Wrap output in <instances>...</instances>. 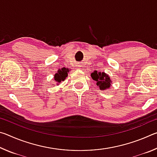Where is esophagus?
Wrapping results in <instances>:
<instances>
[{"label": "esophagus", "mask_w": 157, "mask_h": 157, "mask_svg": "<svg viewBox=\"0 0 157 157\" xmlns=\"http://www.w3.org/2000/svg\"><path fill=\"white\" fill-rule=\"evenodd\" d=\"M78 66V67H81V66H79V65H78V66Z\"/></svg>", "instance_id": "1"}]
</instances>
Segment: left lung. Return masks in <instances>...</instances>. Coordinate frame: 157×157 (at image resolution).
<instances>
[{"mask_svg": "<svg viewBox=\"0 0 157 157\" xmlns=\"http://www.w3.org/2000/svg\"><path fill=\"white\" fill-rule=\"evenodd\" d=\"M91 78L94 80L96 81V84L100 90H105L110 88L111 84L112 83L110 79L109 76L107 75L105 72L98 73L95 71L91 73Z\"/></svg>", "mask_w": 157, "mask_h": 157, "instance_id": "left-lung-1", "label": "left lung"}]
</instances>
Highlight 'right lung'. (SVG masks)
Returning <instances> with one entry per match:
<instances>
[{
    "mask_svg": "<svg viewBox=\"0 0 157 157\" xmlns=\"http://www.w3.org/2000/svg\"><path fill=\"white\" fill-rule=\"evenodd\" d=\"M69 70L68 68H62V69H59L57 73L55 74L54 79L55 82H57V84H59L62 81H63L68 76V73Z\"/></svg>",
    "mask_w": 157,
    "mask_h": 157,
    "instance_id": "add662e5",
    "label": "right lung"
}]
</instances>
